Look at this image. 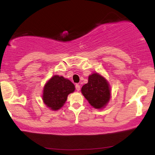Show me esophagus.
<instances>
[{
    "label": "esophagus",
    "instance_id": "obj_1",
    "mask_svg": "<svg viewBox=\"0 0 155 155\" xmlns=\"http://www.w3.org/2000/svg\"><path fill=\"white\" fill-rule=\"evenodd\" d=\"M75 89L77 91H80V86L79 85V84H75Z\"/></svg>",
    "mask_w": 155,
    "mask_h": 155
}]
</instances>
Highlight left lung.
<instances>
[{
	"instance_id": "left-lung-1",
	"label": "left lung",
	"mask_w": 155,
	"mask_h": 155,
	"mask_svg": "<svg viewBox=\"0 0 155 155\" xmlns=\"http://www.w3.org/2000/svg\"><path fill=\"white\" fill-rule=\"evenodd\" d=\"M82 94L91 106L95 109H102L110 99L109 84L98 73H93L88 78V82L82 86Z\"/></svg>"
}]
</instances>
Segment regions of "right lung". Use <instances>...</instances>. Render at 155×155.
I'll return each instance as SVG.
<instances>
[{
  "label": "right lung",
  "instance_id": "1",
  "mask_svg": "<svg viewBox=\"0 0 155 155\" xmlns=\"http://www.w3.org/2000/svg\"><path fill=\"white\" fill-rule=\"evenodd\" d=\"M75 85L63 76L54 75L46 82L43 90V101L53 111L60 109L67 100L68 95L75 91Z\"/></svg>",
  "mask_w": 155,
  "mask_h": 155
}]
</instances>
